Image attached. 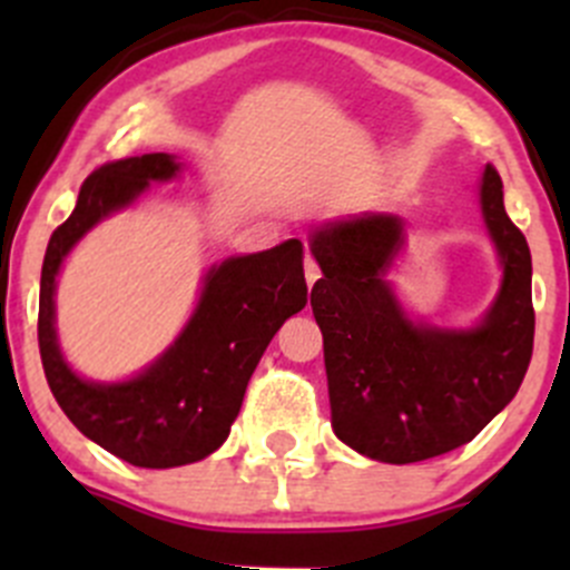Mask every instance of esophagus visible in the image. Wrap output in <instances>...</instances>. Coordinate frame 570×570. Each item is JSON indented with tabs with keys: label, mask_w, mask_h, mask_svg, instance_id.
Here are the masks:
<instances>
[{
	"label": "esophagus",
	"mask_w": 570,
	"mask_h": 570,
	"mask_svg": "<svg viewBox=\"0 0 570 570\" xmlns=\"http://www.w3.org/2000/svg\"><path fill=\"white\" fill-rule=\"evenodd\" d=\"M303 269H306V284H308V286L317 284L320 267H317V262H314L312 256H306V262H303Z\"/></svg>",
	"instance_id": "obj_1"
}]
</instances>
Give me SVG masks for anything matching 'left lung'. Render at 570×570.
<instances>
[{"instance_id":"obj_1","label":"left lung","mask_w":570,"mask_h":570,"mask_svg":"<svg viewBox=\"0 0 570 570\" xmlns=\"http://www.w3.org/2000/svg\"><path fill=\"white\" fill-rule=\"evenodd\" d=\"M480 209L502 267L497 297L471 327L413 320L389 281L405 248L392 212L325 220L308 234L322 278V331L333 433L381 463H419L469 444L519 392L532 358V256L488 165Z\"/></svg>"}]
</instances>
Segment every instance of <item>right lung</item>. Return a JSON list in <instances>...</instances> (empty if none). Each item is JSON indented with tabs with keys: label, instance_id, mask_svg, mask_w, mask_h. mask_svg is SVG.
<instances>
[{
	"label": "right lung",
	"instance_id": "obj_1",
	"mask_svg": "<svg viewBox=\"0 0 570 570\" xmlns=\"http://www.w3.org/2000/svg\"><path fill=\"white\" fill-rule=\"evenodd\" d=\"M178 174L174 154H142L94 170L71 217L51 234L40 269L38 344L57 405L79 433L140 469L204 461L228 439L269 338L308 297L301 239L232 256L206 269L187 325L146 370L115 383L79 375L62 355L55 327L62 262L90 228L135 204L151 181Z\"/></svg>",
	"mask_w": 570,
	"mask_h": 570
}]
</instances>
